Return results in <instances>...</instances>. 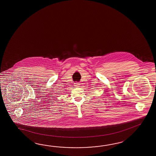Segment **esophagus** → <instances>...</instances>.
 Returning a JSON list of instances; mask_svg holds the SVG:
<instances>
[{
	"label": "esophagus",
	"mask_w": 156,
	"mask_h": 156,
	"mask_svg": "<svg viewBox=\"0 0 156 156\" xmlns=\"http://www.w3.org/2000/svg\"><path fill=\"white\" fill-rule=\"evenodd\" d=\"M75 85L76 87H79V85H80V83H75Z\"/></svg>",
	"instance_id": "esophagus-1"
}]
</instances>
